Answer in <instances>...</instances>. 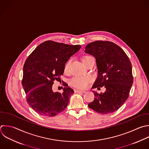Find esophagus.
Masks as SVG:
<instances>
[{
  "mask_svg": "<svg viewBox=\"0 0 149 149\" xmlns=\"http://www.w3.org/2000/svg\"><path fill=\"white\" fill-rule=\"evenodd\" d=\"M74 92L75 93H85L86 91H83V90H74Z\"/></svg>",
  "mask_w": 149,
  "mask_h": 149,
  "instance_id": "34e87169",
  "label": "esophagus"
}]
</instances>
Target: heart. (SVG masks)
<instances>
[{
	"label": "heart",
	"instance_id": "heart-1",
	"mask_svg": "<svg viewBox=\"0 0 149 149\" xmlns=\"http://www.w3.org/2000/svg\"><path fill=\"white\" fill-rule=\"evenodd\" d=\"M93 58L91 56L86 55L83 57L82 61L85 64L86 62L90 58ZM71 63V60H69L65 64L64 67V71L66 73L69 72V68ZM91 79L90 77L87 76H74L72 79L70 81V84L73 87L79 88V89H85L87 87L88 84L91 82Z\"/></svg>",
	"mask_w": 149,
	"mask_h": 149
}]
</instances>
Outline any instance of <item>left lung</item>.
I'll use <instances>...</instances> for the list:
<instances>
[{
    "mask_svg": "<svg viewBox=\"0 0 149 149\" xmlns=\"http://www.w3.org/2000/svg\"><path fill=\"white\" fill-rule=\"evenodd\" d=\"M85 48L97 62L98 75L93 88H106L104 93L93 91L94 100L88 107L102 114L112 113L129 97L133 82L131 62L123 50L111 41H95Z\"/></svg>",
    "mask_w": 149,
    "mask_h": 149,
    "instance_id": "left-lung-1",
    "label": "left lung"
}]
</instances>
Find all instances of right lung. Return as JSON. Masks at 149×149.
I'll return each mask as SVG.
<instances>
[{"label": "right lung", "mask_w": 149, "mask_h": 149, "mask_svg": "<svg viewBox=\"0 0 149 149\" xmlns=\"http://www.w3.org/2000/svg\"><path fill=\"white\" fill-rule=\"evenodd\" d=\"M80 48L49 40L39 45L26 60L22 83L27 103L38 114L54 116L67 107L73 90L64 87L62 93L54 92L52 86L55 80H61L65 63Z\"/></svg>", "instance_id": "add662e5"}]
</instances>
